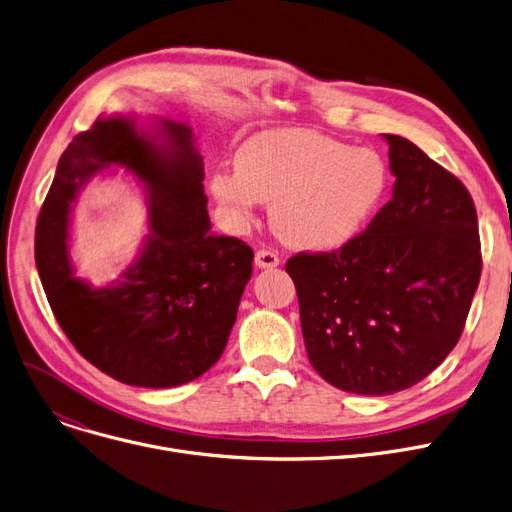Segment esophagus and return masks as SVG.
<instances>
[{"label":"esophagus","instance_id":"1","mask_svg":"<svg viewBox=\"0 0 512 512\" xmlns=\"http://www.w3.org/2000/svg\"><path fill=\"white\" fill-rule=\"evenodd\" d=\"M254 262L258 269H275V267H279V256L271 250H260V252H256Z\"/></svg>","mask_w":512,"mask_h":512}]
</instances>
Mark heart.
Returning a JSON list of instances; mask_svg holds the SVG:
<instances>
[{
	"label": "heart",
	"instance_id": "heart-1",
	"mask_svg": "<svg viewBox=\"0 0 512 512\" xmlns=\"http://www.w3.org/2000/svg\"><path fill=\"white\" fill-rule=\"evenodd\" d=\"M388 170L372 149L302 128L252 136L237 151L235 172L216 170L210 191L237 224L271 203L275 233L298 250L327 252L353 241L374 218Z\"/></svg>",
	"mask_w": 512,
	"mask_h": 512
}]
</instances>
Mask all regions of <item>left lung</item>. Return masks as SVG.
Listing matches in <instances>:
<instances>
[{"label": "left lung", "instance_id": "obj_1", "mask_svg": "<svg viewBox=\"0 0 512 512\" xmlns=\"http://www.w3.org/2000/svg\"><path fill=\"white\" fill-rule=\"evenodd\" d=\"M382 138L391 201L340 250L285 264L311 365L340 391L370 397L405 391L449 355L481 277L466 187L414 142Z\"/></svg>", "mask_w": 512, "mask_h": 512}]
</instances>
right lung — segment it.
<instances>
[{
	"label": "right lung",
	"mask_w": 512,
	"mask_h": 512,
	"mask_svg": "<svg viewBox=\"0 0 512 512\" xmlns=\"http://www.w3.org/2000/svg\"><path fill=\"white\" fill-rule=\"evenodd\" d=\"M138 182L150 233L137 258L96 289L68 256L72 206L100 173ZM193 130L170 117H98L73 138L35 229V262L52 313L75 349L107 376L142 388L187 384L220 359L252 277L254 252L212 233Z\"/></svg>",
	"instance_id": "obj_1"
}]
</instances>
